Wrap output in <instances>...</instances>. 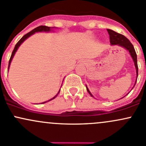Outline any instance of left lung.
Returning <instances> with one entry per match:
<instances>
[{
	"label": "left lung",
	"mask_w": 146,
	"mask_h": 146,
	"mask_svg": "<svg viewBox=\"0 0 146 146\" xmlns=\"http://www.w3.org/2000/svg\"><path fill=\"white\" fill-rule=\"evenodd\" d=\"M107 31L109 34L110 43L111 45H118V46H122V47L125 48V49L129 51V54L131 55V58H132L133 59V61H134V66L136 67V79L135 81V84H134V86H135L136 83V80H137V77H138V65H137V56H136V51L134 48V46H133L132 44L130 42L129 40L124 35H121V34L120 33H117L115 32V31H112V30H110V29H107ZM86 89H87V91L88 92L89 94H90V96L93 97L92 94L90 93V90H89L87 86H86Z\"/></svg>",
	"instance_id": "obj_1"
}]
</instances>
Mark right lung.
I'll list each match as a JSON object with an SVG mask.
<instances>
[{"label": "right lung", "mask_w": 146, "mask_h": 146, "mask_svg": "<svg viewBox=\"0 0 146 146\" xmlns=\"http://www.w3.org/2000/svg\"><path fill=\"white\" fill-rule=\"evenodd\" d=\"M53 28H54V27L51 28V27H48V26H38V27L35 28V29L33 30V31H31V32L28 33H27V34H26V35H23V37H21V40H20L18 42H17V44L15 45V48H14L13 51H12V55H11V57H10V60H9L8 70H9V67H10V63H11V62H12V58H13L14 56H15V53H16V51H17V49H18V48L19 47L20 45H21V44H22L23 42H24L25 40H26V39L28 38V37H29L30 36H31V35H33V34L35 33H37V32H49V31H51V29H53ZM60 90H59V91H58V94L59 92H60ZM58 94H56V96H54V98H51V100H48V101H46V102H42V104H44V103L47 102H48V101H51V100H54V99L55 98H56V97H57Z\"/></svg>", "instance_id": "right-lung-1"}]
</instances>
